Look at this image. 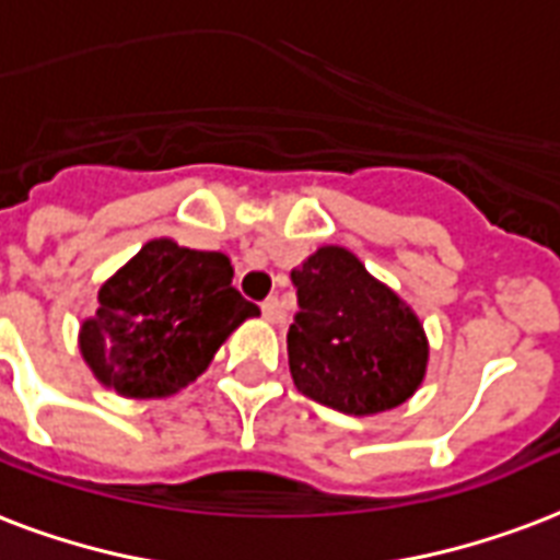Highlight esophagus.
I'll list each match as a JSON object with an SVG mask.
<instances>
[{"label":"esophagus","mask_w":560,"mask_h":560,"mask_svg":"<svg viewBox=\"0 0 560 560\" xmlns=\"http://www.w3.org/2000/svg\"><path fill=\"white\" fill-rule=\"evenodd\" d=\"M261 311H264V319H267V323H272V326H279V323H284V308H281L279 296L267 299V302H264V305H261Z\"/></svg>","instance_id":"34e87169"}]
</instances>
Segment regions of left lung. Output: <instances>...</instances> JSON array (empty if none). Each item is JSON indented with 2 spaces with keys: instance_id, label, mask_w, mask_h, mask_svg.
Wrapping results in <instances>:
<instances>
[{
  "instance_id": "obj_1",
  "label": "left lung",
  "mask_w": 560,
  "mask_h": 560,
  "mask_svg": "<svg viewBox=\"0 0 560 560\" xmlns=\"http://www.w3.org/2000/svg\"><path fill=\"white\" fill-rule=\"evenodd\" d=\"M290 279L299 311L288 361L299 394L352 417L411 399L429 364V340L394 290L343 246L317 249Z\"/></svg>"
}]
</instances>
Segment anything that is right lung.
Here are the masks:
<instances>
[{
	"instance_id": "right-lung-1",
	"label": "right lung",
	"mask_w": 560,
	"mask_h": 560,
	"mask_svg": "<svg viewBox=\"0 0 560 560\" xmlns=\"http://www.w3.org/2000/svg\"><path fill=\"white\" fill-rule=\"evenodd\" d=\"M232 276L223 252L149 241L102 284L96 314L81 323L79 349L93 375L126 399L178 394L243 319L261 314Z\"/></svg>"
}]
</instances>
